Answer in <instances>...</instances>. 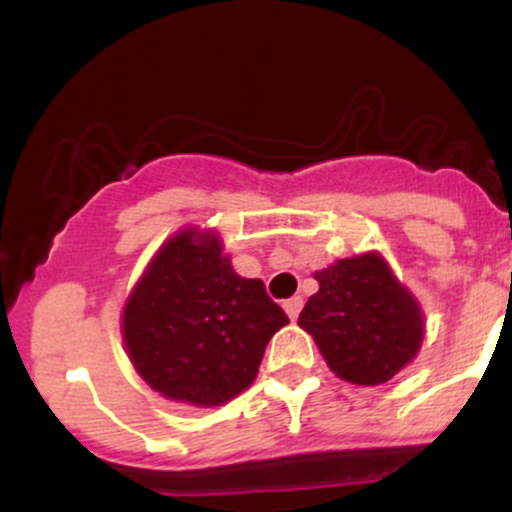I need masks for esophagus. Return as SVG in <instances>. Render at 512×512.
I'll return each instance as SVG.
<instances>
[{"mask_svg": "<svg viewBox=\"0 0 512 512\" xmlns=\"http://www.w3.org/2000/svg\"><path fill=\"white\" fill-rule=\"evenodd\" d=\"M301 308H303V298L301 296H293V298H289V301H284V310H286V315L291 317V320H296L298 313H301Z\"/></svg>", "mask_w": 512, "mask_h": 512, "instance_id": "34e87169", "label": "esophagus"}]
</instances>
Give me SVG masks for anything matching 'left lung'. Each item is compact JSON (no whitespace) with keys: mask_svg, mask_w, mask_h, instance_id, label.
Wrapping results in <instances>:
<instances>
[{"mask_svg":"<svg viewBox=\"0 0 512 512\" xmlns=\"http://www.w3.org/2000/svg\"><path fill=\"white\" fill-rule=\"evenodd\" d=\"M320 289L298 325L315 339L334 375L383 385L407 368L424 342V310L378 250L315 272Z\"/></svg>","mask_w":512,"mask_h":512,"instance_id":"left-lung-1","label":"left lung"}]
</instances>
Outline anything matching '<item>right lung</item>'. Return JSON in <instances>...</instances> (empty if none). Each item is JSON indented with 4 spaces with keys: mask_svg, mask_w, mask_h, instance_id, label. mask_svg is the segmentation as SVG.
Segmentation results:
<instances>
[{
    "mask_svg": "<svg viewBox=\"0 0 512 512\" xmlns=\"http://www.w3.org/2000/svg\"><path fill=\"white\" fill-rule=\"evenodd\" d=\"M289 322L260 279H245L211 228L170 236L129 291L122 342L158 395L221 407L257 378L264 349Z\"/></svg>",
    "mask_w": 512,
    "mask_h": 512,
    "instance_id": "1",
    "label": "right lung"
}]
</instances>
